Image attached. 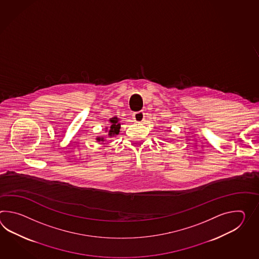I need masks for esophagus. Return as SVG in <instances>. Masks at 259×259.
Instances as JSON below:
<instances>
[{
	"mask_svg": "<svg viewBox=\"0 0 259 259\" xmlns=\"http://www.w3.org/2000/svg\"><path fill=\"white\" fill-rule=\"evenodd\" d=\"M133 119L136 121H142L145 119V112L144 111H137L133 113Z\"/></svg>",
	"mask_w": 259,
	"mask_h": 259,
	"instance_id": "34e87169",
	"label": "esophagus"
}]
</instances>
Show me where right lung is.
<instances>
[{
	"label": "right lung",
	"mask_w": 259,
	"mask_h": 259,
	"mask_svg": "<svg viewBox=\"0 0 259 259\" xmlns=\"http://www.w3.org/2000/svg\"><path fill=\"white\" fill-rule=\"evenodd\" d=\"M110 121V127H109V137H113L115 135H118L120 132V128H121V123H119L118 118H112ZM98 141H103L104 138H98Z\"/></svg>",
	"instance_id": "1"
}]
</instances>
